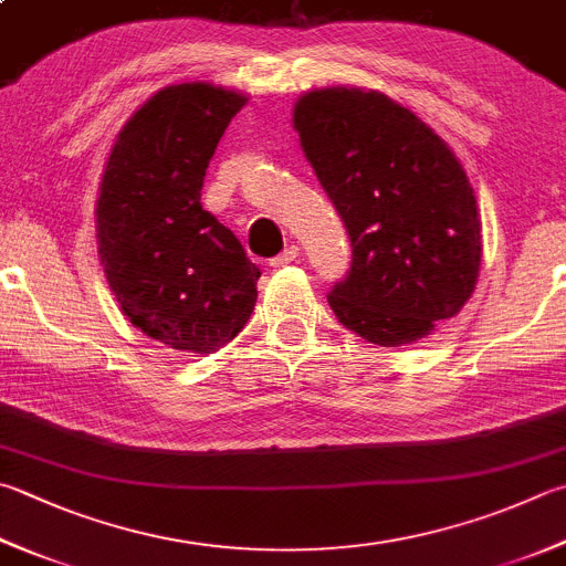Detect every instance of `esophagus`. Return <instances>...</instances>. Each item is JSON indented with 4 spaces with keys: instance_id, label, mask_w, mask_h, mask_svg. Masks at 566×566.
Here are the masks:
<instances>
[{
    "instance_id": "34e87169",
    "label": "esophagus",
    "mask_w": 566,
    "mask_h": 566,
    "mask_svg": "<svg viewBox=\"0 0 566 566\" xmlns=\"http://www.w3.org/2000/svg\"><path fill=\"white\" fill-rule=\"evenodd\" d=\"M297 253H301V249H297V247H287V249H283L279 255H275V259H271V265H273V269H281V265L293 263V261L297 259Z\"/></svg>"
}]
</instances>
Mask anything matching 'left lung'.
<instances>
[{"mask_svg": "<svg viewBox=\"0 0 566 566\" xmlns=\"http://www.w3.org/2000/svg\"><path fill=\"white\" fill-rule=\"evenodd\" d=\"M293 123L349 233V271L327 295L333 313L381 347L426 337L461 311L481 269V219L461 163L375 91H311Z\"/></svg>", "mask_w": 566, "mask_h": 566, "instance_id": "left-lung-1", "label": "left lung"}]
</instances>
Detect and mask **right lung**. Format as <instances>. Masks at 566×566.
<instances>
[{"mask_svg":"<svg viewBox=\"0 0 566 566\" xmlns=\"http://www.w3.org/2000/svg\"><path fill=\"white\" fill-rule=\"evenodd\" d=\"M247 95L182 83L153 95L115 140L98 197L111 291L147 337L211 355L249 323L261 269L201 207L209 159Z\"/></svg>","mask_w":566,"mask_h":566,"instance_id":"obj_1","label":"right lung"}]
</instances>
